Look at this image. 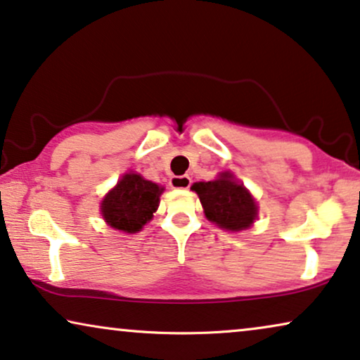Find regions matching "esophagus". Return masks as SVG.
<instances>
[{"label": "esophagus", "mask_w": 360, "mask_h": 360, "mask_svg": "<svg viewBox=\"0 0 360 360\" xmlns=\"http://www.w3.org/2000/svg\"><path fill=\"white\" fill-rule=\"evenodd\" d=\"M191 177L189 176H174L171 179V186L174 189H189L191 188Z\"/></svg>", "instance_id": "obj_1"}]
</instances>
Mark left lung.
<instances>
[{
	"label": "left lung",
	"instance_id": "8db88e82",
	"mask_svg": "<svg viewBox=\"0 0 360 360\" xmlns=\"http://www.w3.org/2000/svg\"><path fill=\"white\" fill-rule=\"evenodd\" d=\"M193 189L199 195L205 217L220 229L238 232L250 227L257 219L255 199L229 171L220 172L215 181L195 183Z\"/></svg>",
	"mask_w": 360,
	"mask_h": 360
}]
</instances>
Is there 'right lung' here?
I'll list each match as a JSON object with an SVG mask.
<instances>
[{"mask_svg":"<svg viewBox=\"0 0 360 360\" xmlns=\"http://www.w3.org/2000/svg\"><path fill=\"white\" fill-rule=\"evenodd\" d=\"M162 188L128 172L102 200V215L110 227L127 233L140 232L160 205Z\"/></svg>","mask_w":360,"mask_h":360,"instance_id":"right-lung-1","label":"right lung"}]
</instances>
